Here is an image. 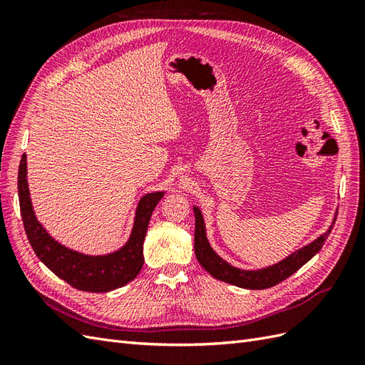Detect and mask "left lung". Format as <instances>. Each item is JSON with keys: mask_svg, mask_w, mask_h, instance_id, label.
I'll use <instances>...</instances> for the list:
<instances>
[{"mask_svg": "<svg viewBox=\"0 0 365 365\" xmlns=\"http://www.w3.org/2000/svg\"><path fill=\"white\" fill-rule=\"evenodd\" d=\"M193 212H195V254H196L197 262H200L201 267L210 275H213L215 279L239 286V288H244V289H267L288 279L289 275H292L294 272L300 269L304 263L311 260L315 254L323 248L324 242L330 235V231H332L336 220V213H335L332 224H330L329 230L324 235L317 237L309 245L297 250L284 260L263 269L247 271V269L231 267L228 262H225L222 257L217 256L207 240L205 224H204L201 210L197 207H193Z\"/></svg>", "mask_w": 365, "mask_h": 365, "instance_id": "obj_1", "label": "left lung"}]
</instances>
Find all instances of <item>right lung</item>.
<instances>
[{
    "label": "right lung",
    "mask_w": 365,
    "mask_h": 365,
    "mask_svg": "<svg viewBox=\"0 0 365 365\" xmlns=\"http://www.w3.org/2000/svg\"><path fill=\"white\" fill-rule=\"evenodd\" d=\"M19 208L27 239L33 251L46 267L73 288L86 292H108L132 282L143 267V242L153 208L161 201L164 192L148 193L140 200L135 212L134 228L129 240L120 250L105 256H88L73 251L54 240L35 216L27 184V155L21 158L18 170Z\"/></svg>",
    "instance_id": "obj_1"
}]
</instances>
